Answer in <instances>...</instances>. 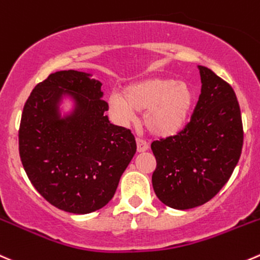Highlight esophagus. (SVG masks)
Segmentation results:
<instances>
[{
    "instance_id": "34e87169",
    "label": "esophagus",
    "mask_w": 260,
    "mask_h": 260,
    "mask_svg": "<svg viewBox=\"0 0 260 260\" xmlns=\"http://www.w3.org/2000/svg\"><path fill=\"white\" fill-rule=\"evenodd\" d=\"M137 151L138 152H145V151L148 150V143L146 141L141 140V138H137Z\"/></svg>"
}]
</instances>
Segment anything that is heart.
I'll return each instance as SVG.
<instances>
[{
    "instance_id": "heart-1",
    "label": "heart",
    "mask_w": 260,
    "mask_h": 260,
    "mask_svg": "<svg viewBox=\"0 0 260 260\" xmlns=\"http://www.w3.org/2000/svg\"><path fill=\"white\" fill-rule=\"evenodd\" d=\"M194 104V91L185 81L151 77L129 85L123 94L113 92L108 107L120 123H128L136 112H145L143 123L152 135L171 137L184 129Z\"/></svg>"
}]
</instances>
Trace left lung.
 I'll list each match as a JSON object with an SVG mask.
<instances>
[{"label": "left lung", "instance_id": "left-lung-1", "mask_svg": "<svg viewBox=\"0 0 260 260\" xmlns=\"http://www.w3.org/2000/svg\"><path fill=\"white\" fill-rule=\"evenodd\" d=\"M200 99L180 133L151 143L152 186L164 205L189 210L205 205L228 183L243 148L240 107L233 87L198 66Z\"/></svg>", "mask_w": 260, "mask_h": 260}]
</instances>
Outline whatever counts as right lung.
Instances as JSON below:
<instances>
[{
  "label": "right lung",
  "instance_id": "obj_1",
  "mask_svg": "<svg viewBox=\"0 0 260 260\" xmlns=\"http://www.w3.org/2000/svg\"><path fill=\"white\" fill-rule=\"evenodd\" d=\"M86 72L58 71L39 82L22 110L19 152L34 188L54 207L85 215L104 207L135 156L129 129L109 122L102 82ZM64 96L75 104L62 117Z\"/></svg>",
  "mask_w": 260,
  "mask_h": 260
}]
</instances>
